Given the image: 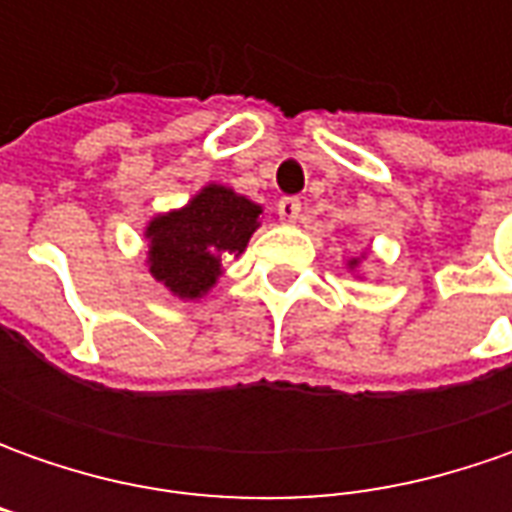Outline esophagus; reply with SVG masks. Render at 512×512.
I'll use <instances>...</instances> for the list:
<instances>
[{"mask_svg": "<svg viewBox=\"0 0 512 512\" xmlns=\"http://www.w3.org/2000/svg\"><path fill=\"white\" fill-rule=\"evenodd\" d=\"M276 210H279V219H282V222L293 225V222L299 219V213H302V202H299V196H282Z\"/></svg>", "mask_w": 512, "mask_h": 512, "instance_id": "1", "label": "esophagus"}]
</instances>
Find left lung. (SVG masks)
Listing matches in <instances>:
<instances>
[{
    "label": "left lung",
    "mask_w": 512,
    "mask_h": 512,
    "mask_svg": "<svg viewBox=\"0 0 512 512\" xmlns=\"http://www.w3.org/2000/svg\"><path fill=\"white\" fill-rule=\"evenodd\" d=\"M353 265H356V262H353Z\"/></svg>",
    "instance_id": "left-lung-1"
}]
</instances>
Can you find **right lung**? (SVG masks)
I'll list each match as a JSON object with an SVG mask.
<instances>
[{"instance_id":"1","label":"right lung","mask_w":512,"mask_h":512,"mask_svg":"<svg viewBox=\"0 0 512 512\" xmlns=\"http://www.w3.org/2000/svg\"><path fill=\"white\" fill-rule=\"evenodd\" d=\"M262 207L222 185H207L193 202L148 227L150 273L182 299H199L216 285L222 259L239 256Z\"/></svg>"}]
</instances>
